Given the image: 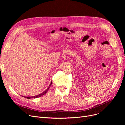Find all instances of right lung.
I'll return each instance as SVG.
<instances>
[{"label":"right lung","mask_w":125,"mask_h":125,"mask_svg":"<svg viewBox=\"0 0 125 125\" xmlns=\"http://www.w3.org/2000/svg\"><path fill=\"white\" fill-rule=\"evenodd\" d=\"M52 81H51V83H50V85L48 86L47 89L46 90H45V91H44L43 92H42V93H40V94H39V95H35V96H23V97L26 98V99H35V98H37V97H41V96H42L44 95V94H46V93L47 92V91H48L49 89H50V86H51V85H52Z\"/></svg>","instance_id":"add662e5"}]
</instances>
